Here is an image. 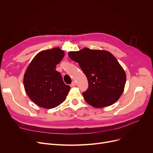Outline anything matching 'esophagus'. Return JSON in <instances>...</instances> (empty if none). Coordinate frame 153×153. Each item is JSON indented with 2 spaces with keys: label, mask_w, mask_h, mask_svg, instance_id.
Instances as JSON below:
<instances>
[{
  "label": "esophagus",
  "mask_w": 153,
  "mask_h": 153,
  "mask_svg": "<svg viewBox=\"0 0 153 153\" xmlns=\"http://www.w3.org/2000/svg\"><path fill=\"white\" fill-rule=\"evenodd\" d=\"M71 85L72 87H74V86H76V83L75 81H73V82H72L71 83Z\"/></svg>",
  "instance_id": "34e87169"
}]
</instances>
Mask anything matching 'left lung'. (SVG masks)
Segmentation results:
<instances>
[{"instance_id": "8db88e82", "label": "left lung", "mask_w": 153, "mask_h": 153, "mask_svg": "<svg viewBox=\"0 0 153 153\" xmlns=\"http://www.w3.org/2000/svg\"><path fill=\"white\" fill-rule=\"evenodd\" d=\"M69 58L79 64L86 76L89 87L82 93L87 103L95 108L110 106L122 94L126 73L115 56L105 50L84 48L69 51Z\"/></svg>"}]
</instances>
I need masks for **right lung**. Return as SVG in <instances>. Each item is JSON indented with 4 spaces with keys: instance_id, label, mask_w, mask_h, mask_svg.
Wrapping results in <instances>:
<instances>
[{
    "instance_id": "add662e5",
    "label": "right lung",
    "mask_w": 153,
    "mask_h": 153,
    "mask_svg": "<svg viewBox=\"0 0 153 153\" xmlns=\"http://www.w3.org/2000/svg\"><path fill=\"white\" fill-rule=\"evenodd\" d=\"M64 52L59 48L38 53L25 72L23 84L29 97L36 105L45 108L58 107L66 100L71 87L62 81L56 67Z\"/></svg>"
}]
</instances>
